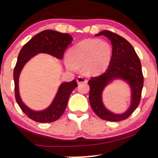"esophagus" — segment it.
Returning <instances> with one entry per match:
<instances>
[{
	"mask_svg": "<svg viewBox=\"0 0 158 158\" xmlns=\"http://www.w3.org/2000/svg\"><path fill=\"white\" fill-rule=\"evenodd\" d=\"M77 81L78 84H80V83L86 82L87 80L83 77H78L77 79Z\"/></svg>",
	"mask_w": 158,
	"mask_h": 158,
	"instance_id": "34e87169",
	"label": "esophagus"
}]
</instances>
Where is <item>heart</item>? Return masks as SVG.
Wrapping results in <instances>:
<instances>
[{
    "label": "heart",
    "instance_id": "1",
    "mask_svg": "<svg viewBox=\"0 0 158 158\" xmlns=\"http://www.w3.org/2000/svg\"><path fill=\"white\" fill-rule=\"evenodd\" d=\"M111 56L109 43L97 39H85L69 50L65 64L69 70L81 67L84 73L97 75L108 68Z\"/></svg>",
    "mask_w": 158,
    "mask_h": 158
}]
</instances>
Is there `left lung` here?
<instances>
[{"label": "left lung", "instance_id": "left-lung-1", "mask_svg": "<svg viewBox=\"0 0 158 158\" xmlns=\"http://www.w3.org/2000/svg\"><path fill=\"white\" fill-rule=\"evenodd\" d=\"M95 35H104L110 40L112 44V56L106 71L100 76L91 77L88 81L90 105L101 119L119 122L128 118L139 104L143 86L141 63L132 45L122 36L108 30H103ZM115 79L125 81L131 88V105L123 114L110 112L102 102L104 88Z\"/></svg>", "mask_w": 158, "mask_h": 158}]
</instances>
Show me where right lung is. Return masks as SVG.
Listing matches in <instances>:
<instances>
[{"mask_svg": "<svg viewBox=\"0 0 158 158\" xmlns=\"http://www.w3.org/2000/svg\"><path fill=\"white\" fill-rule=\"evenodd\" d=\"M73 38L68 33L46 30L39 32L25 44L20 51L14 69L16 102L29 118L38 123H51L60 118L64 112L70 94L77 87L75 79L70 82L61 83L50 106L42 110H34L23 102L19 94V76L26 63L39 53H47L59 59H62L68 45Z\"/></svg>", "mask_w": 158, "mask_h": 158, "instance_id": "add662e5", "label": "right lung"}]
</instances>
